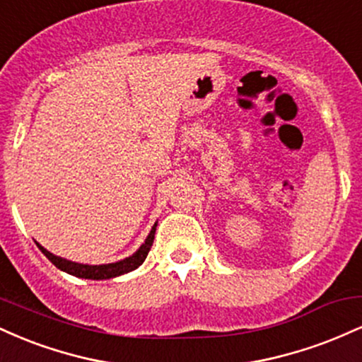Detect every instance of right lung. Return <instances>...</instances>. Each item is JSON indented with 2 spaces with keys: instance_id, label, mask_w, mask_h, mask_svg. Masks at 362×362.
Instances as JSON below:
<instances>
[{
  "instance_id": "right-lung-1",
  "label": "right lung",
  "mask_w": 362,
  "mask_h": 362,
  "mask_svg": "<svg viewBox=\"0 0 362 362\" xmlns=\"http://www.w3.org/2000/svg\"><path fill=\"white\" fill-rule=\"evenodd\" d=\"M155 231H156V224L151 228V231H149L146 242L141 245V248L134 253V255L127 257V259H124L120 262H115V264H105V265L76 264V262L66 260V259H61V257L52 255L51 252L45 250V248L40 247L39 243H37V247L40 248V252H42L44 255L47 257V259L51 260L57 269L71 274V276L83 277V279H97V281L98 279H110V277H117V276H122V274L134 271V269H138L139 265L143 264L144 259L148 257V252L151 250L153 240H155Z\"/></svg>"
}]
</instances>
